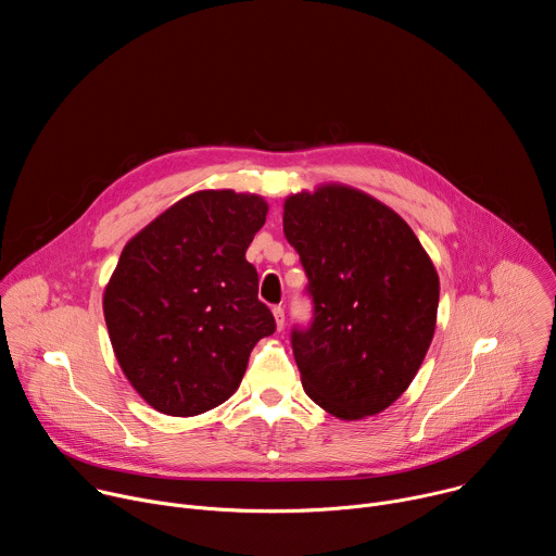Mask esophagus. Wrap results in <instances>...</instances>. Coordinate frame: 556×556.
Masks as SVG:
<instances>
[{
	"label": "esophagus",
	"mask_w": 556,
	"mask_h": 556,
	"mask_svg": "<svg viewBox=\"0 0 556 556\" xmlns=\"http://www.w3.org/2000/svg\"><path fill=\"white\" fill-rule=\"evenodd\" d=\"M273 314H275V321H277V330H283V326H286V309L281 305H275Z\"/></svg>",
	"instance_id": "34e87169"
}]
</instances>
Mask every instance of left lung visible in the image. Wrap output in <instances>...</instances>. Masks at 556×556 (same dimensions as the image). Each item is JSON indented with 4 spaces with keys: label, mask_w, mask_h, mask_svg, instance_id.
Returning <instances> with one entry per match:
<instances>
[{
    "label": "left lung",
    "mask_w": 556,
    "mask_h": 556,
    "mask_svg": "<svg viewBox=\"0 0 556 556\" xmlns=\"http://www.w3.org/2000/svg\"><path fill=\"white\" fill-rule=\"evenodd\" d=\"M286 240L299 253L312 319L290 332L309 399L341 420L399 401L431 345L438 273L409 224L348 187L290 195Z\"/></svg>",
    "instance_id": "obj_1"
}]
</instances>
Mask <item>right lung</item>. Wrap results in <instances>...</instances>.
I'll list each match as a JSON object with an SVG mask.
<instances>
[{
	"label": "right lung",
	"mask_w": 556,
	"mask_h": 556,
	"mask_svg": "<svg viewBox=\"0 0 556 556\" xmlns=\"http://www.w3.org/2000/svg\"><path fill=\"white\" fill-rule=\"evenodd\" d=\"M266 213L260 195L200 191L123 249L105 288V324L127 380L153 409L187 418L222 405L257 341L275 332L247 262Z\"/></svg>",
	"instance_id": "add662e5"
}]
</instances>
